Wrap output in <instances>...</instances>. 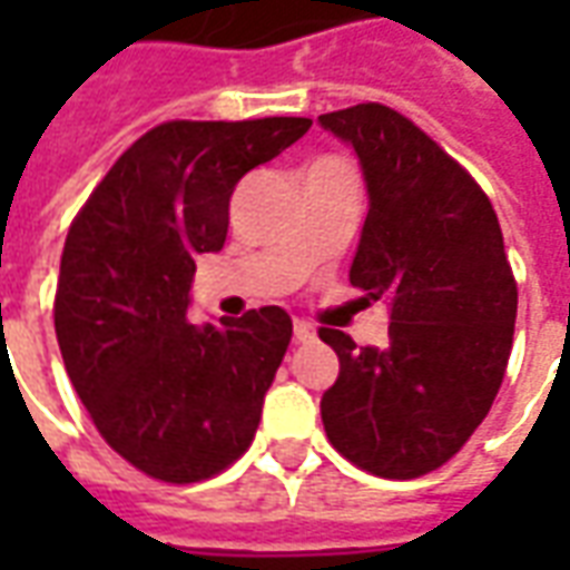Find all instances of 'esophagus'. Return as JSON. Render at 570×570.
<instances>
[{"instance_id":"1","label":"esophagus","mask_w":570,"mask_h":570,"mask_svg":"<svg viewBox=\"0 0 570 570\" xmlns=\"http://www.w3.org/2000/svg\"><path fill=\"white\" fill-rule=\"evenodd\" d=\"M293 335H296L298 345H308V342H314V338H317V330H314L311 323L296 321V323H293Z\"/></svg>"}]
</instances>
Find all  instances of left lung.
Instances as JSON below:
<instances>
[{
    "mask_svg": "<svg viewBox=\"0 0 570 570\" xmlns=\"http://www.w3.org/2000/svg\"><path fill=\"white\" fill-rule=\"evenodd\" d=\"M317 121L354 149L370 195L347 277L391 314L382 347L321 330L338 354L323 428L375 476H424L470 440L507 372L515 281L501 225L473 176L394 109L360 104Z\"/></svg>",
    "mask_w": 570,
    "mask_h": 570,
    "instance_id": "1",
    "label": "left lung"
}]
</instances>
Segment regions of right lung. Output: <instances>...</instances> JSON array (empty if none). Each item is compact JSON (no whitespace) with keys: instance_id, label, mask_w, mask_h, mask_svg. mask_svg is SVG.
I'll list each match as a JSON object with an SVG mask.
<instances>
[{"instance_id":"obj_1","label":"right lung","mask_w":570,"mask_h":570,"mask_svg":"<svg viewBox=\"0 0 570 570\" xmlns=\"http://www.w3.org/2000/svg\"><path fill=\"white\" fill-rule=\"evenodd\" d=\"M311 118L167 121L134 142L69 228L57 345L94 424L125 461L198 482L247 452L284 360V308L191 323L195 259L219 253L240 176L305 137Z\"/></svg>"}]
</instances>
